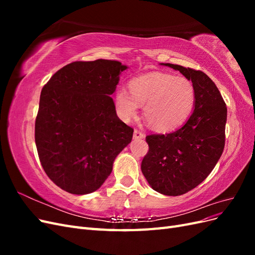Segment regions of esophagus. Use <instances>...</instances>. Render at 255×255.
<instances>
[{"instance_id":"obj_1","label":"esophagus","mask_w":255,"mask_h":255,"mask_svg":"<svg viewBox=\"0 0 255 255\" xmlns=\"http://www.w3.org/2000/svg\"><path fill=\"white\" fill-rule=\"evenodd\" d=\"M133 136H134L135 139H142V138L144 137V134L142 132H140L139 129H135Z\"/></svg>"}]
</instances>
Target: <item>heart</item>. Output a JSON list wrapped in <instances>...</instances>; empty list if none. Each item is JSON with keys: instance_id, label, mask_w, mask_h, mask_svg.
Wrapping results in <instances>:
<instances>
[{"instance_id": "b5f03b06", "label": "heart", "mask_w": 255, "mask_h": 255, "mask_svg": "<svg viewBox=\"0 0 255 255\" xmlns=\"http://www.w3.org/2000/svg\"><path fill=\"white\" fill-rule=\"evenodd\" d=\"M129 92L119 89L115 103L123 120L135 117L139 105L148 125L157 130H169L188 118L196 101L192 83L183 76L153 72L130 81Z\"/></svg>"}]
</instances>
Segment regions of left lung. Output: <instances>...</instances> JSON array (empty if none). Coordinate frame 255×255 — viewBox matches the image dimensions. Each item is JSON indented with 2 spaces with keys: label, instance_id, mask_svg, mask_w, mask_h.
I'll list each match as a JSON object with an SVG mask.
<instances>
[{
  "label": "left lung",
  "instance_id": "left-lung-1",
  "mask_svg": "<svg viewBox=\"0 0 255 255\" xmlns=\"http://www.w3.org/2000/svg\"><path fill=\"white\" fill-rule=\"evenodd\" d=\"M180 71L196 90L195 109L180 128L145 137L149 151L141 171L150 186L166 196H181L212 172L225 149L227 105L215 83L200 70L160 64Z\"/></svg>",
  "mask_w": 255,
  "mask_h": 255
}]
</instances>
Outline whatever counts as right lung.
<instances>
[{"label": "right lung", "instance_id": "right-lung-1", "mask_svg": "<svg viewBox=\"0 0 255 255\" xmlns=\"http://www.w3.org/2000/svg\"><path fill=\"white\" fill-rule=\"evenodd\" d=\"M128 67L117 60L74 61L44 85L35 122L43 170L58 187L87 195L102 186L134 129L122 122L112 95Z\"/></svg>", "mask_w": 255, "mask_h": 255}]
</instances>
